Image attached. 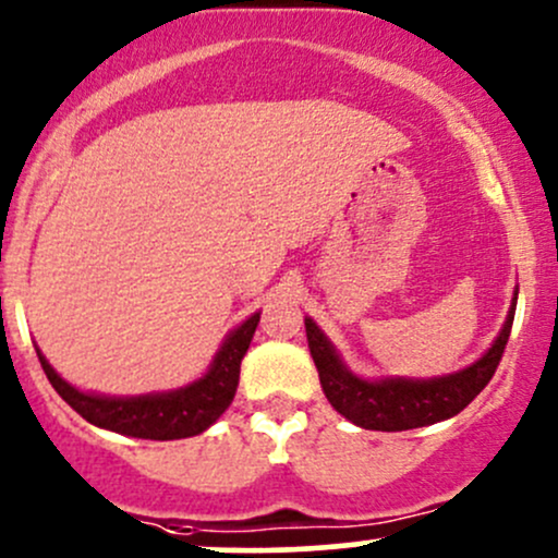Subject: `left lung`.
I'll use <instances>...</instances> for the list:
<instances>
[{
    "label": "left lung",
    "mask_w": 558,
    "mask_h": 558,
    "mask_svg": "<svg viewBox=\"0 0 558 558\" xmlns=\"http://www.w3.org/2000/svg\"><path fill=\"white\" fill-rule=\"evenodd\" d=\"M513 312H517V296H513L511 310H508L504 330L495 339V344L487 349L485 357L476 360L466 371L432 378V381H410V378L365 381V378L352 376L341 365L339 354L333 352V347L320 333V328L310 317L304 320V326H307L310 354L315 360L317 376H320L323 391H326L330 405L352 424L363 428L405 432V428L428 426L450 418V415H458L487 387L489 378L498 371L500 357H504L508 336H511Z\"/></svg>",
    "instance_id": "obj_1"
}]
</instances>
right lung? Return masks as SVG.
Returning a JSON list of instances; mask_svg holds the SVG:
<instances>
[{"label": "right lung", "mask_w": 558, "mask_h": 558, "mask_svg": "<svg viewBox=\"0 0 558 558\" xmlns=\"http://www.w3.org/2000/svg\"><path fill=\"white\" fill-rule=\"evenodd\" d=\"M256 326H259V315H251L228 336L204 378L169 395L126 397V400L84 395L52 371L39 349L36 354L54 391L89 424L137 439H185L206 432L228 410L235 397L238 378H241V360L254 339Z\"/></svg>", "instance_id": "obj_1"}]
</instances>
